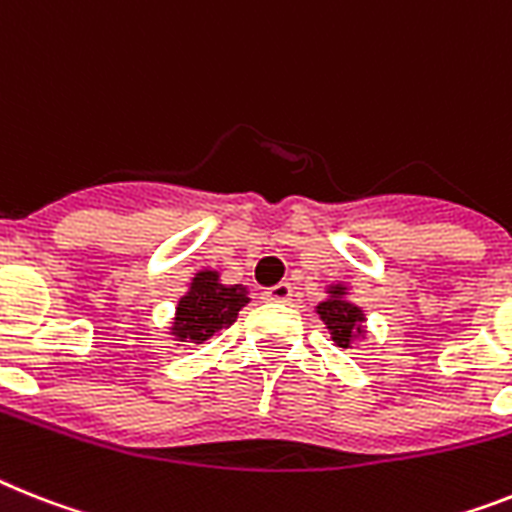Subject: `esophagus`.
<instances>
[{
    "instance_id": "esophagus-1",
    "label": "esophagus",
    "mask_w": 512,
    "mask_h": 512,
    "mask_svg": "<svg viewBox=\"0 0 512 512\" xmlns=\"http://www.w3.org/2000/svg\"><path fill=\"white\" fill-rule=\"evenodd\" d=\"M263 296H265V299H268V302L286 304L291 299V296H294V289H291V283L281 281V283H276V286H270V289H265Z\"/></svg>"
}]
</instances>
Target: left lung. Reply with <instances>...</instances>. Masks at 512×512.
<instances>
[{
  "instance_id": "obj_1",
  "label": "left lung",
  "mask_w": 512,
  "mask_h": 512,
  "mask_svg": "<svg viewBox=\"0 0 512 512\" xmlns=\"http://www.w3.org/2000/svg\"><path fill=\"white\" fill-rule=\"evenodd\" d=\"M343 291H346L343 286H333V289H330L333 296H330L328 302H322L320 307H317V315L325 320L333 341H336L341 349H349L354 333H362L364 315L356 304L343 299Z\"/></svg>"
}]
</instances>
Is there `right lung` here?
<instances>
[{
  "label": "right lung",
  "instance_id": "1",
  "mask_svg": "<svg viewBox=\"0 0 512 512\" xmlns=\"http://www.w3.org/2000/svg\"><path fill=\"white\" fill-rule=\"evenodd\" d=\"M247 302L242 286H223L216 270H203L192 278L187 296L179 299L171 330L179 341L203 343L221 328H229Z\"/></svg>",
  "mask_w": 512,
  "mask_h": 512
}]
</instances>
